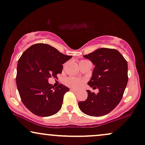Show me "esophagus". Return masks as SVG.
Segmentation results:
<instances>
[{"label":"esophagus","instance_id":"34e87169","mask_svg":"<svg viewBox=\"0 0 145 145\" xmlns=\"http://www.w3.org/2000/svg\"><path fill=\"white\" fill-rule=\"evenodd\" d=\"M70 91H72V92H74V93H76V92L78 91H77V90L74 89H70Z\"/></svg>","mask_w":145,"mask_h":145}]
</instances>
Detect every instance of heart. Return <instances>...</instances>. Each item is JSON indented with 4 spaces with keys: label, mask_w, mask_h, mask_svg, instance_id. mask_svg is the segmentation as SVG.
<instances>
[{
    "label": "heart",
    "mask_w": 145,
    "mask_h": 145,
    "mask_svg": "<svg viewBox=\"0 0 145 145\" xmlns=\"http://www.w3.org/2000/svg\"><path fill=\"white\" fill-rule=\"evenodd\" d=\"M83 81L81 79L74 77H69L65 80V83L66 85L71 86L72 88H78L82 84Z\"/></svg>",
    "instance_id": "b5f03b06"
}]
</instances>
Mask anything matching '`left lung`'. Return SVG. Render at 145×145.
Returning a JSON list of instances; mask_svg holds the SVG:
<instances>
[{
    "label": "left lung",
    "instance_id": "8db88e82",
    "mask_svg": "<svg viewBox=\"0 0 145 145\" xmlns=\"http://www.w3.org/2000/svg\"><path fill=\"white\" fill-rule=\"evenodd\" d=\"M95 66L88 84L97 88V95L88 90L86 101L78 107L83 113L92 116H104L111 112L123 98L128 82V65L116 49L101 48L83 56Z\"/></svg>",
    "mask_w": 145,
    "mask_h": 145
}]
</instances>
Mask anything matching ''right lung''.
<instances>
[{
	"label": "right lung",
	"mask_w": 145,
	"mask_h": 145,
	"mask_svg": "<svg viewBox=\"0 0 145 145\" xmlns=\"http://www.w3.org/2000/svg\"><path fill=\"white\" fill-rule=\"evenodd\" d=\"M49 44L38 43L24 51L18 61L16 86L24 106L39 116H49L61 108L69 89L61 84L54 88L48 78H56L63 64L72 58Z\"/></svg>",
	"instance_id": "obj_1"
}]
</instances>
